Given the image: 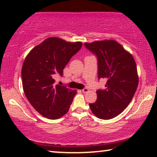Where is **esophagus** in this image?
Segmentation results:
<instances>
[{"label":"esophagus","mask_w":157,"mask_h":157,"mask_svg":"<svg viewBox=\"0 0 157 157\" xmlns=\"http://www.w3.org/2000/svg\"><path fill=\"white\" fill-rule=\"evenodd\" d=\"M89 91V89L88 88H84L83 89H82V92L84 93V94L85 93H87Z\"/></svg>","instance_id":"34e87169"}]
</instances>
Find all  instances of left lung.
<instances>
[{
    "label": "left lung",
    "instance_id": "left-lung-1",
    "mask_svg": "<svg viewBox=\"0 0 157 157\" xmlns=\"http://www.w3.org/2000/svg\"><path fill=\"white\" fill-rule=\"evenodd\" d=\"M98 58V79L106 78L105 89L96 91L97 100L89 104L98 118L109 120L123 112L131 102L139 84L134 57L114 40L84 43Z\"/></svg>",
    "mask_w": 157,
    "mask_h": 157
}]
</instances>
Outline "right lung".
Instances as JSON below:
<instances>
[{"label": "right lung", "mask_w": 157, "mask_h": 157, "mask_svg": "<svg viewBox=\"0 0 157 157\" xmlns=\"http://www.w3.org/2000/svg\"><path fill=\"white\" fill-rule=\"evenodd\" d=\"M82 42L49 37L28 53L23 63V89L34 109L46 118L58 119L68 112L76 91L55 84V76L82 48Z\"/></svg>", "instance_id": "add662e5"}]
</instances>
